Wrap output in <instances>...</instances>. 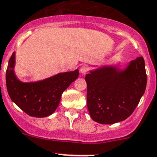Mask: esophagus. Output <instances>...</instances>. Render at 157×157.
<instances>
[{
  "mask_svg": "<svg viewBox=\"0 0 157 157\" xmlns=\"http://www.w3.org/2000/svg\"><path fill=\"white\" fill-rule=\"evenodd\" d=\"M88 71H89V67H88V66L83 65L80 67V72H81L82 75H85V74L87 73Z\"/></svg>",
  "mask_w": 157,
  "mask_h": 157,
  "instance_id": "34e87169",
  "label": "esophagus"
}]
</instances>
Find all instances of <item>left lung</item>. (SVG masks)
I'll list each match as a JSON object with an SVG mask.
<instances>
[{
	"instance_id": "left-lung-1",
	"label": "left lung",
	"mask_w": 157,
	"mask_h": 157,
	"mask_svg": "<svg viewBox=\"0 0 157 157\" xmlns=\"http://www.w3.org/2000/svg\"><path fill=\"white\" fill-rule=\"evenodd\" d=\"M90 115L100 124H114L128 118L145 91L147 75L144 60H132L124 70L102 67L85 77Z\"/></svg>"
}]
</instances>
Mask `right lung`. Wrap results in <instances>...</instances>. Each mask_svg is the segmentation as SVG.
I'll return each instance as SVG.
<instances>
[{"mask_svg": "<svg viewBox=\"0 0 157 157\" xmlns=\"http://www.w3.org/2000/svg\"><path fill=\"white\" fill-rule=\"evenodd\" d=\"M15 52L6 71V86L12 101L27 114L44 117L54 113L63 91L78 76V70L64 72L35 82H23L14 73Z\"/></svg>", "mask_w": 157, "mask_h": 157, "instance_id": "add662e5", "label": "right lung"}]
</instances>
